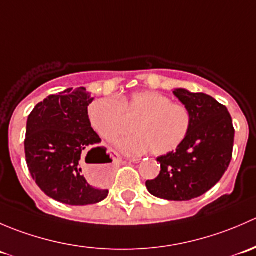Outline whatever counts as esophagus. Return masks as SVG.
<instances>
[{"label": "esophagus", "mask_w": 256, "mask_h": 256, "mask_svg": "<svg viewBox=\"0 0 256 256\" xmlns=\"http://www.w3.org/2000/svg\"><path fill=\"white\" fill-rule=\"evenodd\" d=\"M130 161L134 162V164H138V162H140V158H138V157H134V158H131Z\"/></svg>", "instance_id": "1"}]
</instances>
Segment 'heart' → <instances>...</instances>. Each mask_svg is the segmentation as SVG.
Returning a JSON list of instances; mask_svg holds the SVG:
<instances>
[{
  "instance_id": "heart-1",
  "label": "heart",
  "mask_w": 256,
  "mask_h": 256,
  "mask_svg": "<svg viewBox=\"0 0 256 256\" xmlns=\"http://www.w3.org/2000/svg\"><path fill=\"white\" fill-rule=\"evenodd\" d=\"M92 128L105 140H114L134 122L135 135L116 142L128 154L151 151L162 156L180 147L192 126V114L186 105L171 102L168 96L151 90L135 92L118 100L102 98L88 108Z\"/></svg>"
}]
</instances>
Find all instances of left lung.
Listing matches in <instances>:
<instances>
[{
	"label": "left lung",
	"mask_w": 256,
	"mask_h": 256,
	"mask_svg": "<svg viewBox=\"0 0 256 256\" xmlns=\"http://www.w3.org/2000/svg\"><path fill=\"white\" fill-rule=\"evenodd\" d=\"M192 114L188 136L176 151L160 156L161 171L146 180L152 196L167 200H190L204 194L228 170L233 156L234 131L224 105L203 92L174 89Z\"/></svg>",
	"instance_id": "obj_1"
}]
</instances>
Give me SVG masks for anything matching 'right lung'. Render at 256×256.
Returning a JSON list of instances; mask_svg holds the SVG:
<instances>
[{
  "label": "right lung",
  "mask_w": 256,
  "mask_h": 256,
  "mask_svg": "<svg viewBox=\"0 0 256 256\" xmlns=\"http://www.w3.org/2000/svg\"><path fill=\"white\" fill-rule=\"evenodd\" d=\"M92 100L85 88H72L49 95L28 116L24 152L30 176L48 197L64 204H95L109 193L90 186L82 174V156L89 149L88 154L99 157L92 164L110 160L106 148L98 147L102 138L88 118Z\"/></svg>",
  "instance_id": "add662e5"
}]
</instances>
